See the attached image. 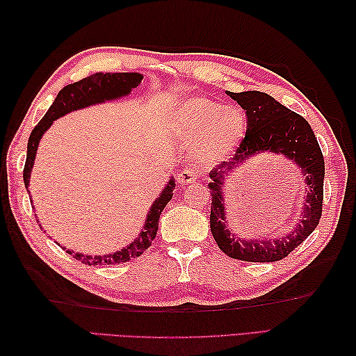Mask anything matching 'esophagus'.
I'll use <instances>...</instances> for the list:
<instances>
[{"mask_svg": "<svg viewBox=\"0 0 356 356\" xmlns=\"http://www.w3.org/2000/svg\"><path fill=\"white\" fill-rule=\"evenodd\" d=\"M177 180L180 185H186V184H194L197 180V176H195V171L191 168H184L182 171L177 172Z\"/></svg>", "mask_w": 356, "mask_h": 356, "instance_id": "esophagus-1", "label": "esophagus"}]
</instances>
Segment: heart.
I'll return each instance as SVG.
<instances>
[{
    "instance_id": "1",
    "label": "heart",
    "mask_w": 356,
    "mask_h": 356,
    "mask_svg": "<svg viewBox=\"0 0 356 356\" xmlns=\"http://www.w3.org/2000/svg\"><path fill=\"white\" fill-rule=\"evenodd\" d=\"M174 131L186 143H194V156L203 165L229 159L246 136V116L236 107L205 96L179 101L172 111Z\"/></svg>"
}]
</instances>
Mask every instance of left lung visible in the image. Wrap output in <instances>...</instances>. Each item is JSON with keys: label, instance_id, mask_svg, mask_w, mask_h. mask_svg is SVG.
Returning a JSON list of instances; mask_svg holds the SVG:
<instances>
[{"label": "left lung", "instance_id": "1", "mask_svg": "<svg viewBox=\"0 0 356 356\" xmlns=\"http://www.w3.org/2000/svg\"><path fill=\"white\" fill-rule=\"evenodd\" d=\"M246 111V136L231 162H223L209 172L211 232L218 248L231 259L268 263L289 255L311 236L323 211L324 159L305 118L286 108L274 97L261 92H226ZM261 152L283 154L297 164L305 176L308 193L300 222L293 232L277 239H241L230 232L225 220L222 185L225 177L249 158Z\"/></svg>", "mask_w": 356, "mask_h": 356}]
</instances>
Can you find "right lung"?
I'll use <instances>...</instances> for the list:
<instances>
[{
	"label": "right lung",
	"mask_w": 356,
	"mask_h": 356,
	"mask_svg": "<svg viewBox=\"0 0 356 356\" xmlns=\"http://www.w3.org/2000/svg\"><path fill=\"white\" fill-rule=\"evenodd\" d=\"M143 79V74L140 73H95L92 76H87L73 84L65 86L61 92L58 93L55 102L50 105V108L45 113L44 118L38 122V125L33 128L32 134L29 138L27 143V157L24 165V185L29 193V184H30V174H32V168L36 157V149L40 145V140L42 134L51 127L53 120L69 115L72 111H76L81 108L90 107V105L104 104L107 101L120 99V97L128 96L131 93V90L138 87ZM176 188V182L171 177L168 184L165 185L161 195L153 202L151 205L143 228L140 229L139 236L136 237L131 243H128L122 249H119L116 252L105 254V255H86L82 252L73 254L70 249H65L67 254H73L76 260L88 264V266H102V264H119L125 263L131 259H136L140 254L145 252L153 243V240L157 234L159 228V217H161L163 208L166 207L172 197V191ZM32 203V200H30Z\"/></svg>",
	"instance_id": "1"
}]
</instances>
